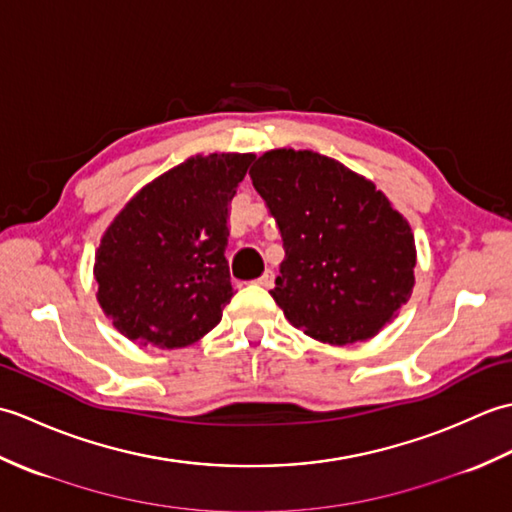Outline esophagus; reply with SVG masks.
Returning <instances> with one entry per match:
<instances>
[{
    "label": "esophagus",
    "instance_id": "esophagus-1",
    "mask_svg": "<svg viewBox=\"0 0 512 512\" xmlns=\"http://www.w3.org/2000/svg\"><path fill=\"white\" fill-rule=\"evenodd\" d=\"M257 284L262 288H273L275 286V273L273 270H266V273L257 279Z\"/></svg>",
    "mask_w": 512,
    "mask_h": 512
}]
</instances>
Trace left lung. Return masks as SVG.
Returning a JSON list of instances; mask_svg holds the SVG:
<instances>
[{"mask_svg": "<svg viewBox=\"0 0 512 512\" xmlns=\"http://www.w3.org/2000/svg\"><path fill=\"white\" fill-rule=\"evenodd\" d=\"M250 180L284 239L270 295L286 319L330 345L376 336L416 284L405 217L374 182L310 149L266 151Z\"/></svg>", "mask_w": 512, "mask_h": 512, "instance_id": "1", "label": "left lung"}]
</instances>
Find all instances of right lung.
Returning a JSON list of instances; mask_svg holds the SVG:
<instances>
[{"label":"right lung","mask_w":512,"mask_h":512,"mask_svg":"<svg viewBox=\"0 0 512 512\" xmlns=\"http://www.w3.org/2000/svg\"><path fill=\"white\" fill-rule=\"evenodd\" d=\"M253 154L193 156L145 184L101 237L94 279L105 317L140 345L200 341L233 297L228 204Z\"/></svg>","instance_id":"1"}]
</instances>
